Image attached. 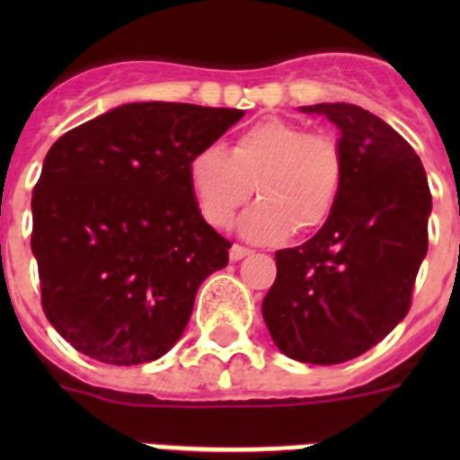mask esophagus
Masks as SVG:
<instances>
[{"mask_svg":"<svg viewBox=\"0 0 460 460\" xmlns=\"http://www.w3.org/2000/svg\"><path fill=\"white\" fill-rule=\"evenodd\" d=\"M249 253L251 251L246 249V246H239V243H234L233 249H230V260H233V262H239V260L246 258Z\"/></svg>","mask_w":460,"mask_h":460,"instance_id":"1","label":"esophagus"}]
</instances>
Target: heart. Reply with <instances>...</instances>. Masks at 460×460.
Returning <instances> with one entry per match:
<instances>
[{"instance_id":"obj_1","label":"heart","mask_w":460,"mask_h":460,"mask_svg":"<svg viewBox=\"0 0 460 460\" xmlns=\"http://www.w3.org/2000/svg\"><path fill=\"white\" fill-rule=\"evenodd\" d=\"M195 207L209 226L230 227L249 198L260 202L243 214L239 230L253 242L311 234L339 202L343 158L332 137L306 133L286 119H262L234 137L230 154L202 147L186 165Z\"/></svg>"}]
</instances>
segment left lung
Returning a JSON list of instances; mask_svg holds the SVG:
<instances>
[{
	"mask_svg": "<svg viewBox=\"0 0 460 460\" xmlns=\"http://www.w3.org/2000/svg\"><path fill=\"white\" fill-rule=\"evenodd\" d=\"M341 131L343 181L329 221L276 251L262 318L276 348L304 364H341L371 350L405 318L429 249L424 165L387 121L350 103L299 108Z\"/></svg>",
	"mask_w": 460,
	"mask_h": 460,
	"instance_id": "1",
	"label": "left lung"
}]
</instances>
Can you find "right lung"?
<instances>
[{"instance_id": "1", "label": "right lung", "mask_w": 460, "mask_h": 460, "mask_svg": "<svg viewBox=\"0 0 460 460\" xmlns=\"http://www.w3.org/2000/svg\"><path fill=\"white\" fill-rule=\"evenodd\" d=\"M243 117L190 103H124L64 133L31 195V253L52 327L83 355L164 357L230 242L200 217L186 165Z\"/></svg>"}]
</instances>
